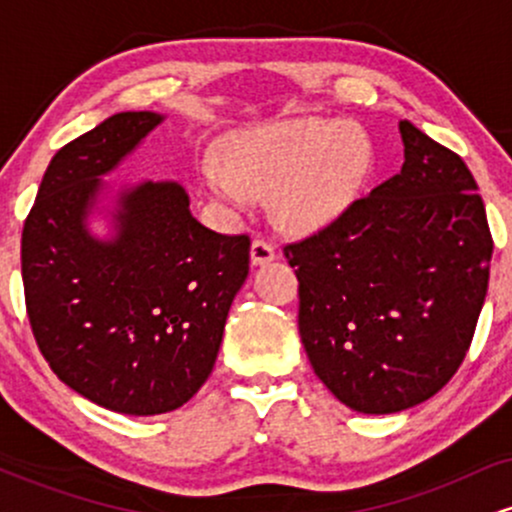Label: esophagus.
Returning a JSON list of instances; mask_svg holds the SVG:
<instances>
[{
  "label": "esophagus",
  "instance_id": "1",
  "mask_svg": "<svg viewBox=\"0 0 512 512\" xmlns=\"http://www.w3.org/2000/svg\"><path fill=\"white\" fill-rule=\"evenodd\" d=\"M250 257H252V264L272 262L274 257H276V250H274L272 240H267V238H255V240H252Z\"/></svg>",
  "mask_w": 512,
  "mask_h": 512
}]
</instances>
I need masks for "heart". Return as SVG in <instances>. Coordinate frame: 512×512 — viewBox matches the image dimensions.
Segmentation results:
<instances>
[{
	"mask_svg": "<svg viewBox=\"0 0 512 512\" xmlns=\"http://www.w3.org/2000/svg\"><path fill=\"white\" fill-rule=\"evenodd\" d=\"M373 163V142L363 127L301 117L231 137L226 158L207 156L199 173L209 195L236 214L250 209L255 195L274 189L279 221L308 233L356 202Z\"/></svg>",
	"mask_w": 512,
	"mask_h": 512,
	"instance_id": "heart-1",
	"label": "heart"
}]
</instances>
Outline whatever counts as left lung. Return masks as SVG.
Segmentation results:
<instances>
[{"label":"left lung","mask_w":512,"mask_h":512,"mask_svg":"<svg viewBox=\"0 0 512 512\" xmlns=\"http://www.w3.org/2000/svg\"><path fill=\"white\" fill-rule=\"evenodd\" d=\"M399 134L397 175L284 245L310 366L361 414H395L443 390L489 289L493 238L467 163L407 120Z\"/></svg>","instance_id":"obj_1"}]
</instances>
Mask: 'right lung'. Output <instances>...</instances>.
Instances as JSON below:
<instances>
[{"label":"right lung","instance_id":"right-lung-1","mask_svg":"<svg viewBox=\"0 0 512 512\" xmlns=\"http://www.w3.org/2000/svg\"><path fill=\"white\" fill-rule=\"evenodd\" d=\"M163 117L117 113L52 156L21 236L26 313L52 373L98 407L166 414L207 383L228 310L250 272V236L190 214L178 182L120 197V231L91 238L84 219L101 175Z\"/></svg>","mask_w":512,"mask_h":512}]
</instances>
